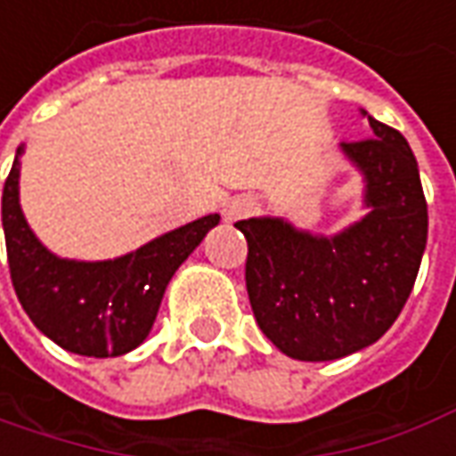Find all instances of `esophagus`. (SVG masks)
I'll list each match as a JSON object with an SVG mask.
<instances>
[{
    "label": "esophagus",
    "instance_id": "1",
    "mask_svg": "<svg viewBox=\"0 0 456 456\" xmlns=\"http://www.w3.org/2000/svg\"><path fill=\"white\" fill-rule=\"evenodd\" d=\"M256 200L248 196H238V198H231L228 203H225V208H223V216L228 218V221H238V218H246L250 216L253 210H256Z\"/></svg>",
    "mask_w": 456,
    "mask_h": 456
}]
</instances>
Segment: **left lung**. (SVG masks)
Instances as JSON below:
<instances>
[{"label":"left lung","instance_id":"8db88e82","mask_svg":"<svg viewBox=\"0 0 456 456\" xmlns=\"http://www.w3.org/2000/svg\"><path fill=\"white\" fill-rule=\"evenodd\" d=\"M367 121L375 136L340 143L365 183L360 221L335 235L273 216L235 223L248 240L253 315L293 360L328 362L365 350L392 328L417 281L427 246L417 159L400 131Z\"/></svg>","mask_w":456,"mask_h":456}]
</instances>
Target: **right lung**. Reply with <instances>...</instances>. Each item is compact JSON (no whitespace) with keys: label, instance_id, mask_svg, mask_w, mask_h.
Returning a JSON list of instances; mask_svg holds the SVG:
<instances>
[{"label":"right lung","instance_id":"right-lung-1","mask_svg":"<svg viewBox=\"0 0 456 456\" xmlns=\"http://www.w3.org/2000/svg\"><path fill=\"white\" fill-rule=\"evenodd\" d=\"M24 143L2 193L9 273L21 307L49 340L74 354L118 357L149 338L181 263L221 216L210 213L111 260L61 258L34 235L19 203Z\"/></svg>","mask_w":456,"mask_h":456}]
</instances>
